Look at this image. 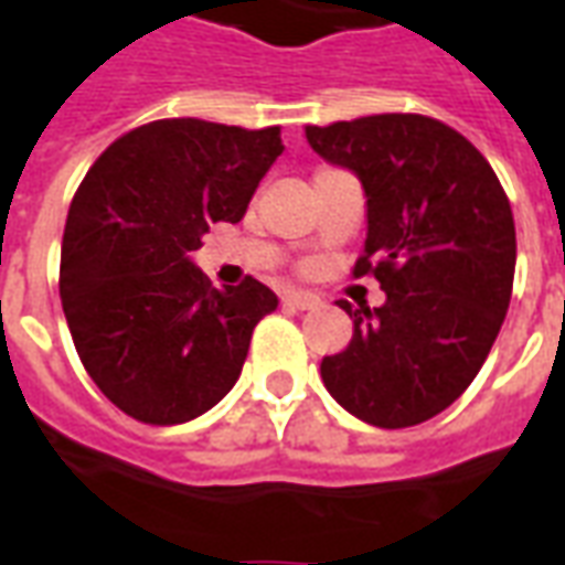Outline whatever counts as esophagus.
<instances>
[{
    "label": "esophagus",
    "instance_id": "34e87169",
    "mask_svg": "<svg viewBox=\"0 0 565 565\" xmlns=\"http://www.w3.org/2000/svg\"><path fill=\"white\" fill-rule=\"evenodd\" d=\"M282 303H288V307H298V309H312L321 303V298L312 295V291H300V288H295V291H286V295H282Z\"/></svg>",
    "mask_w": 565,
    "mask_h": 565
}]
</instances>
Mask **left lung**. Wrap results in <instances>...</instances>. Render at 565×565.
I'll return each instance as SVG.
<instances>
[{
  "label": "left lung",
  "mask_w": 565,
  "mask_h": 565,
  "mask_svg": "<svg viewBox=\"0 0 565 565\" xmlns=\"http://www.w3.org/2000/svg\"><path fill=\"white\" fill-rule=\"evenodd\" d=\"M328 163L366 193V244L354 277L387 300L351 307L345 351L321 360L339 405L379 428L426 423L477 379L507 318L515 220L489 160L438 118L414 113L307 127Z\"/></svg>",
  "instance_id": "8db88e82"
}]
</instances>
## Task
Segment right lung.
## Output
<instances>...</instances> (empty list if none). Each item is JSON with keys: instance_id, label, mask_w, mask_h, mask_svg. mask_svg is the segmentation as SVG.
Listing matches in <instances>:
<instances>
[{"instance_id": "1", "label": "right lung", "mask_w": 565, "mask_h": 565, "mask_svg": "<svg viewBox=\"0 0 565 565\" xmlns=\"http://www.w3.org/2000/svg\"><path fill=\"white\" fill-rule=\"evenodd\" d=\"M282 154L279 127L160 118L88 169L67 211L58 295L76 354L127 417L175 426L235 387L277 295L214 288L193 265L211 223H237Z\"/></svg>"}]
</instances>
